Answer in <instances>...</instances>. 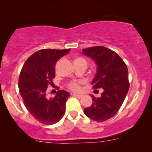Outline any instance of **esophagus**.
<instances>
[{"mask_svg": "<svg viewBox=\"0 0 152 152\" xmlns=\"http://www.w3.org/2000/svg\"><path fill=\"white\" fill-rule=\"evenodd\" d=\"M72 96L73 97H75L77 98H81V97H82V95H77V94H73L72 95Z\"/></svg>", "mask_w": 152, "mask_h": 152, "instance_id": "esophagus-1", "label": "esophagus"}]
</instances>
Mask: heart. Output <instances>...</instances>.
<instances>
[{"label": "heart", "mask_w": 152, "mask_h": 152, "mask_svg": "<svg viewBox=\"0 0 152 152\" xmlns=\"http://www.w3.org/2000/svg\"><path fill=\"white\" fill-rule=\"evenodd\" d=\"M75 60H84V61H86V59H84L82 57L77 58V59ZM83 81H77V80H72L71 82H70L68 84V88L70 89V90L74 91V92H80L82 90V87H81L80 85L83 84Z\"/></svg>", "instance_id": "b5f03b06"}]
</instances>
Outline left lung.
Wrapping results in <instances>:
<instances>
[{"label":"left lung","instance_id":"left-lung-1","mask_svg":"<svg viewBox=\"0 0 152 152\" xmlns=\"http://www.w3.org/2000/svg\"><path fill=\"white\" fill-rule=\"evenodd\" d=\"M83 54L92 58L97 65L93 88H102L99 97L91 95L93 104L84 113L93 120L104 122L113 118L124 102L129 88L128 68L115 52L103 46L83 49Z\"/></svg>","mask_w":152,"mask_h":152}]
</instances>
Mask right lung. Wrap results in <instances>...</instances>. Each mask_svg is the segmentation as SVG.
<instances>
[{
	"mask_svg": "<svg viewBox=\"0 0 152 152\" xmlns=\"http://www.w3.org/2000/svg\"><path fill=\"white\" fill-rule=\"evenodd\" d=\"M69 49H42L32 54L25 62L18 79V89L24 105L37 120L45 124L57 123L63 118L67 91H58L54 97H46L48 86L54 85L55 64L69 53Z\"/></svg>",
	"mask_w": 152,
	"mask_h": 152,
	"instance_id": "add662e5",
	"label": "right lung"
}]
</instances>
